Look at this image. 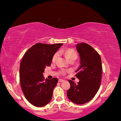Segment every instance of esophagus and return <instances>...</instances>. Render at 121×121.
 Returning <instances> with one entry per match:
<instances>
[{
  "instance_id": "1",
  "label": "esophagus",
  "mask_w": 121,
  "mask_h": 121,
  "mask_svg": "<svg viewBox=\"0 0 121 121\" xmlns=\"http://www.w3.org/2000/svg\"><path fill=\"white\" fill-rule=\"evenodd\" d=\"M63 81H64V80H63V79H59V82H60V83L63 82Z\"/></svg>"
}]
</instances>
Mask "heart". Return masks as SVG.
I'll return each instance as SVG.
<instances>
[{
	"mask_svg": "<svg viewBox=\"0 0 121 121\" xmlns=\"http://www.w3.org/2000/svg\"><path fill=\"white\" fill-rule=\"evenodd\" d=\"M58 56H59V53H56V54H54V56L53 57V59H52L53 61H56L57 58L58 57ZM65 56L68 61L71 60V59H73V60H75L77 57V55L75 51H73L72 50H68L65 52ZM65 73H66V71L62 70L61 72V73L62 75H65Z\"/></svg>",
	"mask_w": 121,
	"mask_h": 121,
	"instance_id": "heart-1",
	"label": "heart"
}]
</instances>
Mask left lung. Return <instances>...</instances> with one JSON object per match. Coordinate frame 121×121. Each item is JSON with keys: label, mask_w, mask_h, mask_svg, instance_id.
<instances>
[{"label": "left lung", "mask_w": 121, "mask_h": 121, "mask_svg": "<svg viewBox=\"0 0 121 121\" xmlns=\"http://www.w3.org/2000/svg\"><path fill=\"white\" fill-rule=\"evenodd\" d=\"M80 57V65L76 72L79 82L69 80L70 87L67 91L68 99L77 105H82L93 99L99 89L101 80L102 63L98 53L89 44L76 45Z\"/></svg>", "instance_id": "8db88e82"}]
</instances>
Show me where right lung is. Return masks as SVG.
<instances>
[{"label":"right lung","mask_w":121,"mask_h":121,"mask_svg":"<svg viewBox=\"0 0 121 121\" xmlns=\"http://www.w3.org/2000/svg\"><path fill=\"white\" fill-rule=\"evenodd\" d=\"M62 45L36 44L22 58L20 67L21 88L26 100L36 107H43L52 99L58 79H45L43 73L46 66H50L54 54Z\"/></svg>","instance_id":"1"}]
</instances>
